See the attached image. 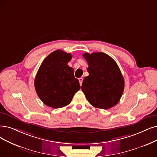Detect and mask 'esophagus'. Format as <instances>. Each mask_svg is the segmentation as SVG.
<instances>
[{
	"label": "esophagus",
	"mask_w": 157,
	"mask_h": 157,
	"mask_svg": "<svg viewBox=\"0 0 157 157\" xmlns=\"http://www.w3.org/2000/svg\"><path fill=\"white\" fill-rule=\"evenodd\" d=\"M78 80H79V82H80V86H82V81H83V78H78Z\"/></svg>",
	"instance_id": "obj_1"
}]
</instances>
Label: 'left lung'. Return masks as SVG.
I'll return each instance as SVG.
<instances>
[{
    "instance_id": "1",
    "label": "left lung",
    "mask_w": 157,
    "mask_h": 157,
    "mask_svg": "<svg viewBox=\"0 0 157 157\" xmlns=\"http://www.w3.org/2000/svg\"><path fill=\"white\" fill-rule=\"evenodd\" d=\"M89 75L84 78L82 92L95 108L108 109L120 100L124 89V80L116 62L107 54L86 53Z\"/></svg>"
}]
</instances>
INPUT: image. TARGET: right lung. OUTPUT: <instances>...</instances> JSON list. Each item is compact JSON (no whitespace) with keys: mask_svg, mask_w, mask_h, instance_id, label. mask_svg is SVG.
<instances>
[{"mask_svg":"<svg viewBox=\"0 0 157 157\" xmlns=\"http://www.w3.org/2000/svg\"><path fill=\"white\" fill-rule=\"evenodd\" d=\"M71 58L70 53L56 50L44 60L36 73V92L49 107H65L80 88L78 80L75 78L73 69L67 65Z\"/></svg>","mask_w":157,"mask_h":157,"instance_id":"obj_1","label":"right lung"}]
</instances>
